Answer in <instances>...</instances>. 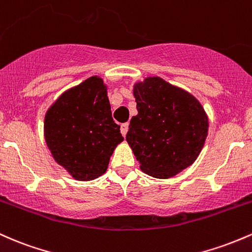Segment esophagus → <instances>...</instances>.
<instances>
[{"label": "esophagus", "mask_w": 252, "mask_h": 252, "mask_svg": "<svg viewBox=\"0 0 252 252\" xmlns=\"http://www.w3.org/2000/svg\"><path fill=\"white\" fill-rule=\"evenodd\" d=\"M120 131H121V134L125 137V135L127 134V131H128V124H123L120 127Z\"/></svg>", "instance_id": "obj_1"}]
</instances>
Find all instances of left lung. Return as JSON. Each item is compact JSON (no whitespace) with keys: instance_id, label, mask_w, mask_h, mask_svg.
I'll return each instance as SVG.
<instances>
[{"instance_id":"left-lung-1","label":"left lung","mask_w":252,"mask_h":252,"mask_svg":"<svg viewBox=\"0 0 252 252\" xmlns=\"http://www.w3.org/2000/svg\"><path fill=\"white\" fill-rule=\"evenodd\" d=\"M138 114L126 140L145 174L170 179L191 165L205 145L208 117L195 96L150 76L133 86Z\"/></svg>"}]
</instances>
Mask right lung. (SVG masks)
Instances as JSON below:
<instances>
[{"label": "right lung", "mask_w": 252, "mask_h": 252, "mask_svg": "<svg viewBox=\"0 0 252 252\" xmlns=\"http://www.w3.org/2000/svg\"><path fill=\"white\" fill-rule=\"evenodd\" d=\"M44 137L53 159L75 180L103 175L124 137L102 78L92 76L65 90L45 114Z\"/></svg>", "instance_id": "right-lung-1"}]
</instances>
